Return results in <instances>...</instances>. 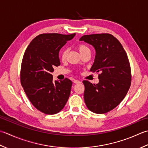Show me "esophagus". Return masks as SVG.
<instances>
[{"instance_id":"obj_1","label":"esophagus","mask_w":148,"mask_h":148,"mask_svg":"<svg viewBox=\"0 0 148 148\" xmlns=\"http://www.w3.org/2000/svg\"><path fill=\"white\" fill-rule=\"evenodd\" d=\"M73 83H74V84H80V83H81V82H80V80H75L73 81Z\"/></svg>"}]
</instances>
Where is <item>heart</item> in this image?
Listing matches in <instances>:
<instances>
[{
  "label": "heart",
  "instance_id": "heart-1",
  "mask_svg": "<svg viewBox=\"0 0 148 148\" xmlns=\"http://www.w3.org/2000/svg\"><path fill=\"white\" fill-rule=\"evenodd\" d=\"M78 50L81 54V53H82L84 52H85L86 50H89V48L86 46V45H84V44H81L78 46ZM67 53H68L67 50H63L61 52V55H60V57H61V60H62V61H64V60L66 59V56H67Z\"/></svg>",
  "mask_w": 148,
  "mask_h": 148
}]
</instances>
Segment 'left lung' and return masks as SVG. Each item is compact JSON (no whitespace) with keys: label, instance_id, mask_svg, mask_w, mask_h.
Segmentation results:
<instances>
[{"label":"left lung","instance_id":"obj_1","mask_svg":"<svg viewBox=\"0 0 148 148\" xmlns=\"http://www.w3.org/2000/svg\"><path fill=\"white\" fill-rule=\"evenodd\" d=\"M95 48V61L90 71L99 72V82L83 81L84 101L89 110L105 114L118 105L131 85V70L127 54L122 45L112 35H84L80 38Z\"/></svg>","mask_w":148,"mask_h":148}]
</instances>
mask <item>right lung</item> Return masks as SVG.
I'll use <instances>...</instances> for the list:
<instances>
[{
  "label": "right lung",
  "mask_w": 148,
  "mask_h": 148,
  "mask_svg": "<svg viewBox=\"0 0 148 148\" xmlns=\"http://www.w3.org/2000/svg\"><path fill=\"white\" fill-rule=\"evenodd\" d=\"M75 34L57 33L40 34L27 48L20 72L21 84L32 104L46 114L59 112L70 95L72 82L68 78L53 80L54 66L61 64L59 57L61 48Z\"/></svg>",
  "instance_id": "obj_1"
}]
</instances>
